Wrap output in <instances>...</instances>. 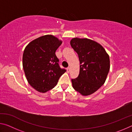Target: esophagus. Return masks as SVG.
<instances>
[{"mask_svg": "<svg viewBox=\"0 0 132 132\" xmlns=\"http://www.w3.org/2000/svg\"><path fill=\"white\" fill-rule=\"evenodd\" d=\"M70 71V68H67V71H68V73H69Z\"/></svg>", "mask_w": 132, "mask_h": 132, "instance_id": "esophagus-1", "label": "esophagus"}]
</instances>
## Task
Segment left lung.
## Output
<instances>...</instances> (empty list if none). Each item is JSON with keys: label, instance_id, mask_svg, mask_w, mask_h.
Segmentation results:
<instances>
[{"label": "left lung", "instance_id": "1", "mask_svg": "<svg viewBox=\"0 0 132 132\" xmlns=\"http://www.w3.org/2000/svg\"><path fill=\"white\" fill-rule=\"evenodd\" d=\"M70 45L80 64L79 76L71 79L73 87L82 95L92 94L105 81L110 68L109 55L101 45L90 39L74 38Z\"/></svg>", "mask_w": 132, "mask_h": 132}]
</instances>
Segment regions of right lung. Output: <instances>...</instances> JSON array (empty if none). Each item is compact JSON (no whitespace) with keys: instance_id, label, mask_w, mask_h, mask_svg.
<instances>
[{"instance_id":"1","label":"right lung","mask_w":132,"mask_h":132,"mask_svg":"<svg viewBox=\"0 0 132 132\" xmlns=\"http://www.w3.org/2000/svg\"><path fill=\"white\" fill-rule=\"evenodd\" d=\"M62 43L53 35H46L30 42L24 51L23 67L27 80L40 93L52 89L66 71L60 68L55 55Z\"/></svg>"}]
</instances>
